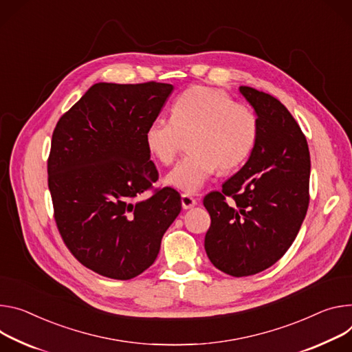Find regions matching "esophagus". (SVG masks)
I'll use <instances>...</instances> for the list:
<instances>
[{"label": "esophagus", "mask_w": 352, "mask_h": 352, "mask_svg": "<svg viewBox=\"0 0 352 352\" xmlns=\"http://www.w3.org/2000/svg\"><path fill=\"white\" fill-rule=\"evenodd\" d=\"M181 204H182L184 209H190V208H194L197 205V199L192 198L190 195H188V194H184L181 197Z\"/></svg>", "instance_id": "esophagus-1"}]
</instances>
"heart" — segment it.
<instances>
[{"instance_id":"b5f03b06","label":"heart","mask_w":352,"mask_h":352,"mask_svg":"<svg viewBox=\"0 0 352 352\" xmlns=\"http://www.w3.org/2000/svg\"><path fill=\"white\" fill-rule=\"evenodd\" d=\"M258 116L236 104L226 92L194 87L175 100L171 118L157 116L146 127V144L163 164H171L184 140L190 136V153L167 174L166 182L195 194L220 171L239 168L258 138Z\"/></svg>"}]
</instances>
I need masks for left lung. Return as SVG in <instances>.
Instances as JSON below:
<instances>
[{
	"mask_svg": "<svg viewBox=\"0 0 352 352\" xmlns=\"http://www.w3.org/2000/svg\"><path fill=\"white\" fill-rule=\"evenodd\" d=\"M239 91L258 116V138L221 192L204 198L212 219L208 257L237 278L270 268L292 245L307 212L310 177L307 142L291 112L270 94L251 87Z\"/></svg>",
	"mask_w": 352,
	"mask_h": 352,
	"instance_id": "obj_1",
	"label": "left lung"
}]
</instances>
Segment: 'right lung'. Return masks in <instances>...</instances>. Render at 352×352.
<instances>
[{
    "instance_id": "1",
    "label": "right lung",
    "mask_w": 352,
    "mask_h": 352,
    "mask_svg": "<svg viewBox=\"0 0 352 352\" xmlns=\"http://www.w3.org/2000/svg\"><path fill=\"white\" fill-rule=\"evenodd\" d=\"M173 89L94 84L56 124L47 162L54 219L74 257L102 276L126 280L146 271L181 212L173 188L139 199L158 179L146 127Z\"/></svg>"
}]
</instances>
